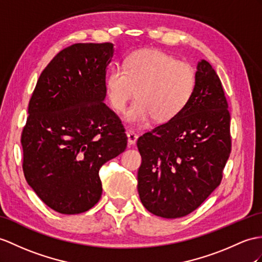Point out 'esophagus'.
Wrapping results in <instances>:
<instances>
[{
	"instance_id": "34e87169",
	"label": "esophagus",
	"mask_w": 262,
	"mask_h": 262,
	"mask_svg": "<svg viewBox=\"0 0 262 262\" xmlns=\"http://www.w3.org/2000/svg\"><path fill=\"white\" fill-rule=\"evenodd\" d=\"M126 136H127V142H129V144H135L137 142L138 135H136V133L133 131L127 132Z\"/></svg>"
}]
</instances>
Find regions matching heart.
I'll return each instance as SVG.
<instances>
[{
    "label": "heart",
    "instance_id": "1",
    "mask_svg": "<svg viewBox=\"0 0 262 262\" xmlns=\"http://www.w3.org/2000/svg\"><path fill=\"white\" fill-rule=\"evenodd\" d=\"M195 86V71L189 63L156 49L138 50L127 55L123 68L107 75L110 103L118 112L138 98L125 113V120L140 124L150 117L158 122L174 118L187 105Z\"/></svg>",
    "mask_w": 262,
    "mask_h": 262
}]
</instances>
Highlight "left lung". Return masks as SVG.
Wrapping results in <instances>:
<instances>
[{"label": "left lung", "instance_id": "left-lung-1", "mask_svg": "<svg viewBox=\"0 0 262 262\" xmlns=\"http://www.w3.org/2000/svg\"><path fill=\"white\" fill-rule=\"evenodd\" d=\"M138 192L144 208L167 219L199 207L222 180L231 152L230 113L221 81L198 63L192 97L168 122L138 139Z\"/></svg>", "mask_w": 262, "mask_h": 262}]
</instances>
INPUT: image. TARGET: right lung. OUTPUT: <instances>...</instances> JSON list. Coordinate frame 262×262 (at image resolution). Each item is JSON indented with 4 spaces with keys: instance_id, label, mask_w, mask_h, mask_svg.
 I'll return each instance as SVG.
<instances>
[{
    "instance_id": "1",
    "label": "right lung",
    "mask_w": 262,
    "mask_h": 262,
    "mask_svg": "<svg viewBox=\"0 0 262 262\" xmlns=\"http://www.w3.org/2000/svg\"><path fill=\"white\" fill-rule=\"evenodd\" d=\"M112 43H76L43 70L23 127V172L37 196L63 214L85 212L102 194L100 168L126 148L121 120L104 103Z\"/></svg>"
}]
</instances>
